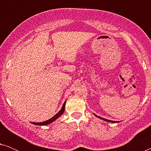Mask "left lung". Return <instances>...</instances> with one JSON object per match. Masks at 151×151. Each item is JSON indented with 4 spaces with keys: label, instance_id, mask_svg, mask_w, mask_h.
Segmentation results:
<instances>
[{
    "label": "left lung",
    "instance_id": "8db88e82",
    "mask_svg": "<svg viewBox=\"0 0 151 151\" xmlns=\"http://www.w3.org/2000/svg\"><path fill=\"white\" fill-rule=\"evenodd\" d=\"M94 115H95V114H94ZM96 115V117H98V118H100V119H103V120H104V121L109 122H111V123H117V122H119L118 121H112V120H109V119H104V118H102V117H99V116H98V115Z\"/></svg>",
    "mask_w": 151,
    "mask_h": 151
}]
</instances>
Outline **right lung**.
<instances>
[{"instance_id": "right-lung-1", "label": "right lung", "mask_w": 151, "mask_h": 151, "mask_svg": "<svg viewBox=\"0 0 151 151\" xmlns=\"http://www.w3.org/2000/svg\"><path fill=\"white\" fill-rule=\"evenodd\" d=\"M65 104H66V101L65 102H64V104L63 105V107H62V109H60V111H59L58 113H56L54 116L51 117L48 120L45 121V122H32L33 124H35V125H38V126H45V125H47V124H49L53 122H54L55 119H57L59 117H60L64 113V111H65Z\"/></svg>"}]
</instances>
